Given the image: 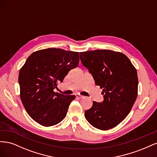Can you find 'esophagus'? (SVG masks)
<instances>
[{
	"label": "esophagus",
	"mask_w": 157,
	"mask_h": 157,
	"mask_svg": "<svg viewBox=\"0 0 157 157\" xmlns=\"http://www.w3.org/2000/svg\"><path fill=\"white\" fill-rule=\"evenodd\" d=\"M75 96H76V98H78V99H81V98H84V96H81V95L79 94H75Z\"/></svg>",
	"instance_id": "1"
}]
</instances>
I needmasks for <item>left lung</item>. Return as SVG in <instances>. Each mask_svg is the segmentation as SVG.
Listing matches in <instances>:
<instances>
[{
	"instance_id": "left-lung-1",
	"label": "left lung",
	"mask_w": 157,
	"mask_h": 157,
	"mask_svg": "<svg viewBox=\"0 0 157 157\" xmlns=\"http://www.w3.org/2000/svg\"><path fill=\"white\" fill-rule=\"evenodd\" d=\"M82 65L102 89L103 101H93L84 116L90 124L107 130L115 127L130 113L137 96L136 69L121 52L96 50L80 52Z\"/></svg>"
}]
</instances>
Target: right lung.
Returning <instances> with one entry per match:
<instances>
[{"label": "right lung", "instance_id": "1", "mask_svg": "<svg viewBox=\"0 0 157 157\" xmlns=\"http://www.w3.org/2000/svg\"><path fill=\"white\" fill-rule=\"evenodd\" d=\"M78 63V52L60 48L40 50L29 56L20 70L18 82L23 105L35 122L52 126L64 119L75 96L54 90Z\"/></svg>", "mask_w": 157, "mask_h": 157}]
</instances>
